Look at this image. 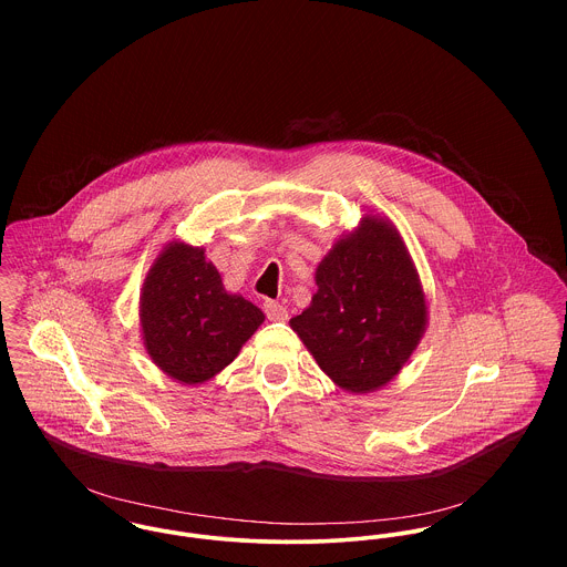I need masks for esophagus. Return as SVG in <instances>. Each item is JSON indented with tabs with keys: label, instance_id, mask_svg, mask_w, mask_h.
Instances as JSON below:
<instances>
[{
	"label": "esophagus",
	"instance_id": "obj_1",
	"mask_svg": "<svg viewBox=\"0 0 567 567\" xmlns=\"http://www.w3.org/2000/svg\"><path fill=\"white\" fill-rule=\"evenodd\" d=\"M264 312L268 317V321H288V310L286 306L277 303V301H266L264 303Z\"/></svg>",
	"mask_w": 567,
	"mask_h": 567
}]
</instances>
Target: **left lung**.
<instances>
[{
  "label": "left lung",
  "instance_id": "8db88e82",
  "mask_svg": "<svg viewBox=\"0 0 567 567\" xmlns=\"http://www.w3.org/2000/svg\"><path fill=\"white\" fill-rule=\"evenodd\" d=\"M319 290L290 327L324 375L347 393L386 386L427 327L425 292L398 227L364 214L317 268Z\"/></svg>",
  "mask_w": 567,
  "mask_h": 567
}]
</instances>
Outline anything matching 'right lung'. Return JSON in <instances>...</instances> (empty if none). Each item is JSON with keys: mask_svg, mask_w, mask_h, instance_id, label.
Returning a JSON list of instances; mask_svg holds the SVG:
<instances>
[{"mask_svg": "<svg viewBox=\"0 0 567 567\" xmlns=\"http://www.w3.org/2000/svg\"><path fill=\"white\" fill-rule=\"evenodd\" d=\"M264 312L227 292L203 246L172 240L140 292L142 342L167 378L198 386L229 367L264 323Z\"/></svg>", "mask_w": 567, "mask_h": 567, "instance_id": "obj_1", "label": "right lung"}]
</instances>
